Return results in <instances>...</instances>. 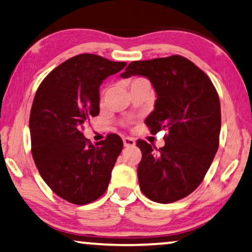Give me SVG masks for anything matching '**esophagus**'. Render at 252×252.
<instances>
[{
	"label": "esophagus",
	"mask_w": 252,
	"mask_h": 252,
	"mask_svg": "<svg viewBox=\"0 0 252 252\" xmlns=\"http://www.w3.org/2000/svg\"><path fill=\"white\" fill-rule=\"evenodd\" d=\"M123 145L126 147H131L136 145V140L133 138H130V137H124L123 138Z\"/></svg>",
	"instance_id": "esophagus-1"
}]
</instances>
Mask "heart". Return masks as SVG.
<instances>
[{"mask_svg":"<svg viewBox=\"0 0 252 252\" xmlns=\"http://www.w3.org/2000/svg\"><path fill=\"white\" fill-rule=\"evenodd\" d=\"M140 80H143L142 78H136V79H133L132 82H131V84H135V83H138V82H140Z\"/></svg>","mask_w":252,"mask_h":252,"instance_id":"heart-1","label":"heart"}]
</instances>
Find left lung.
Here are the masks:
<instances>
[{"label":"left lung","mask_w":252,"mask_h":252,"mask_svg":"<svg viewBox=\"0 0 252 252\" xmlns=\"http://www.w3.org/2000/svg\"><path fill=\"white\" fill-rule=\"evenodd\" d=\"M131 76L146 77L156 91L154 109L145 120L151 132L168 131L160 149L137 142L140 190L153 202H176L197 189L216 157L219 95L206 73L180 55L131 62L121 77Z\"/></svg>","instance_id":"1"}]
</instances>
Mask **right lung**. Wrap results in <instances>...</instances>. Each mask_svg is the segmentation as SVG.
Returning <instances> with one entry per match:
<instances>
[{
    "mask_svg": "<svg viewBox=\"0 0 252 252\" xmlns=\"http://www.w3.org/2000/svg\"><path fill=\"white\" fill-rule=\"evenodd\" d=\"M126 65L80 54L54 69L36 90L30 115L33 160L47 186L76 205L105 193L123 149L117 135L93 145L82 129L99 115L101 83Z\"/></svg>",
    "mask_w": 252,
    "mask_h": 252,
    "instance_id": "1",
    "label": "right lung"
}]
</instances>
